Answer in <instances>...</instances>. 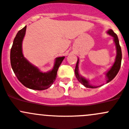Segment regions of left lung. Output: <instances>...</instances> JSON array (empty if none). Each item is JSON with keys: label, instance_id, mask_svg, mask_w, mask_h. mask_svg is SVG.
I'll list each match as a JSON object with an SVG mask.
<instances>
[{"label": "left lung", "instance_id": "1", "mask_svg": "<svg viewBox=\"0 0 129 129\" xmlns=\"http://www.w3.org/2000/svg\"><path fill=\"white\" fill-rule=\"evenodd\" d=\"M108 33L109 35H111V36L114 37V41H115V44H116V51H117V54H116V59H115V62L114 63L113 66H112V67L111 68L110 70L106 73V76L108 78V81L107 82H109L113 79L115 76H116V74L118 73L119 70H120V67H121V47H120V44H119V40L118 38V36L111 29L109 30L108 31ZM78 63H79V60L78 59V61H77L76 66L75 68V75L76 78L78 79V81L81 83V84L84 85L85 87L86 88H97L98 86H92L89 84L88 81L86 80L85 78H82L81 76H80L78 73Z\"/></svg>", "mask_w": 129, "mask_h": 129}]
</instances>
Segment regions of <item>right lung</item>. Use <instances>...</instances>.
<instances>
[{"label":"right lung","mask_w":129,"mask_h":129,"mask_svg":"<svg viewBox=\"0 0 129 129\" xmlns=\"http://www.w3.org/2000/svg\"><path fill=\"white\" fill-rule=\"evenodd\" d=\"M26 26L18 31L11 49L10 60L12 69L18 79L30 89L43 90L51 86L56 78L57 71L64 56L55 60L53 69L48 73H42L24 58L22 53V41Z\"/></svg>","instance_id":"obj_1"}]
</instances>
